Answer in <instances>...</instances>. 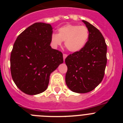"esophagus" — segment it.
Masks as SVG:
<instances>
[{
  "instance_id": "1",
  "label": "esophagus",
  "mask_w": 123,
  "mask_h": 123,
  "mask_svg": "<svg viewBox=\"0 0 123 123\" xmlns=\"http://www.w3.org/2000/svg\"><path fill=\"white\" fill-rule=\"evenodd\" d=\"M63 60H64V61H65V58L67 57V54H63Z\"/></svg>"
}]
</instances>
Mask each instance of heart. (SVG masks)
Segmentation results:
<instances>
[{
    "instance_id": "heart-1",
    "label": "heart",
    "mask_w": 123,
    "mask_h": 123,
    "mask_svg": "<svg viewBox=\"0 0 123 123\" xmlns=\"http://www.w3.org/2000/svg\"><path fill=\"white\" fill-rule=\"evenodd\" d=\"M89 39V31L84 26L68 24L60 27L58 34L51 36L53 45L57 47L65 41V47L73 53L80 52L86 45Z\"/></svg>"
}]
</instances>
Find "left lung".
Returning <instances> with one entry per match:
<instances>
[{"mask_svg": "<svg viewBox=\"0 0 123 123\" xmlns=\"http://www.w3.org/2000/svg\"><path fill=\"white\" fill-rule=\"evenodd\" d=\"M82 21L89 31L86 45L65 59L68 67L65 82L71 91L79 94L91 92L102 82L107 61V47L100 31L87 21Z\"/></svg>", "mask_w": 123, "mask_h": 123, "instance_id": "obj_1", "label": "left lung"}]
</instances>
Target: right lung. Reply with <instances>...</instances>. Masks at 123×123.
<instances>
[{"mask_svg":"<svg viewBox=\"0 0 123 123\" xmlns=\"http://www.w3.org/2000/svg\"><path fill=\"white\" fill-rule=\"evenodd\" d=\"M52 26L36 23L15 41L10 56L12 77L19 89L37 95L47 89L50 74L63 62L62 53L51 47Z\"/></svg>","mask_w":123,"mask_h":123,"instance_id":"1","label":"right lung"}]
</instances>
